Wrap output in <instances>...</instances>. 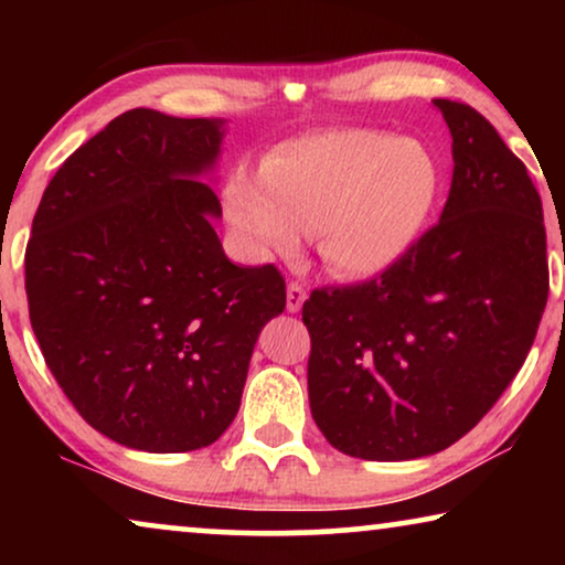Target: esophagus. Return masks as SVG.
<instances>
[{"label":"esophagus","instance_id":"1","mask_svg":"<svg viewBox=\"0 0 565 565\" xmlns=\"http://www.w3.org/2000/svg\"><path fill=\"white\" fill-rule=\"evenodd\" d=\"M308 298V290L300 282H288V311L298 313Z\"/></svg>","mask_w":565,"mask_h":565}]
</instances>
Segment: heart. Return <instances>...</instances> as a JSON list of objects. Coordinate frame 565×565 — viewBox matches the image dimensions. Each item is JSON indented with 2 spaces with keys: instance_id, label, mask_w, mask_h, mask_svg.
<instances>
[{
  "instance_id": "heart-1",
  "label": "heart",
  "mask_w": 565,
  "mask_h": 565,
  "mask_svg": "<svg viewBox=\"0 0 565 565\" xmlns=\"http://www.w3.org/2000/svg\"><path fill=\"white\" fill-rule=\"evenodd\" d=\"M443 192L429 146L373 128H339L277 146L262 172L238 167L223 205L254 252L290 254L313 234L331 273L370 280L404 262Z\"/></svg>"
}]
</instances>
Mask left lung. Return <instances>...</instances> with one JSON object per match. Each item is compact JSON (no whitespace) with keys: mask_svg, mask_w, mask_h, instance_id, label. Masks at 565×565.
<instances>
[{"mask_svg":"<svg viewBox=\"0 0 565 565\" xmlns=\"http://www.w3.org/2000/svg\"><path fill=\"white\" fill-rule=\"evenodd\" d=\"M435 105L455 161L439 223L385 275L303 303L313 422L362 460L424 458L468 435L520 373L547 303L527 167L470 105Z\"/></svg>","mask_w":565,"mask_h":565,"instance_id":"obj_1","label":"left lung"}]
</instances>
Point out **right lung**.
Segmentation results:
<instances>
[{
	"label": "right lung",
	"mask_w": 565,
	"mask_h": 565,
	"mask_svg": "<svg viewBox=\"0 0 565 565\" xmlns=\"http://www.w3.org/2000/svg\"><path fill=\"white\" fill-rule=\"evenodd\" d=\"M223 120L136 107L79 146L43 192L25 249L30 323L82 419L146 452L215 443L242 404L262 327L282 313L275 265L238 267L195 180Z\"/></svg>",
	"instance_id": "1"
}]
</instances>
